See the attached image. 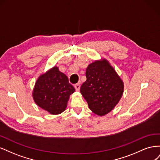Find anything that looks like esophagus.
Masks as SVG:
<instances>
[{"label":"esophagus","instance_id":"1","mask_svg":"<svg viewBox=\"0 0 160 160\" xmlns=\"http://www.w3.org/2000/svg\"><path fill=\"white\" fill-rule=\"evenodd\" d=\"M74 87H75V90L77 91H79V89H80V83H77V84H75V85H74Z\"/></svg>","mask_w":160,"mask_h":160}]
</instances>
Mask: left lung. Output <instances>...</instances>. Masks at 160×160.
<instances>
[{
  "mask_svg": "<svg viewBox=\"0 0 160 160\" xmlns=\"http://www.w3.org/2000/svg\"><path fill=\"white\" fill-rule=\"evenodd\" d=\"M87 80L80 88L89 109L104 115L118 103L123 92V83L105 59L91 63L86 69Z\"/></svg>",
  "mask_w": 160,
  "mask_h": 160,
  "instance_id": "left-lung-1",
  "label": "left lung"
}]
</instances>
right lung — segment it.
Listing matches in <instances>:
<instances>
[{
	"mask_svg": "<svg viewBox=\"0 0 160 160\" xmlns=\"http://www.w3.org/2000/svg\"><path fill=\"white\" fill-rule=\"evenodd\" d=\"M74 91L68 77L54 67L38 79L32 96L38 106L55 115L65 110L69 96Z\"/></svg>",
	"mask_w": 160,
	"mask_h": 160,
	"instance_id": "right-lung-1",
	"label": "right lung"
}]
</instances>
